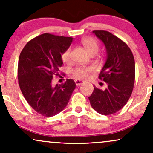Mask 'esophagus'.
Wrapping results in <instances>:
<instances>
[{
    "label": "esophagus",
    "instance_id": "34e87169",
    "mask_svg": "<svg viewBox=\"0 0 153 153\" xmlns=\"http://www.w3.org/2000/svg\"><path fill=\"white\" fill-rule=\"evenodd\" d=\"M75 84H76L77 86H78V85H81L82 84L84 83V82L82 81V80H75Z\"/></svg>",
    "mask_w": 153,
    "mask_h": 153
}]
</instances>
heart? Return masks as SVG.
Masks as SVG:
<instances>
[{
    "label": "heart",
    "instance_id": "obj_1",
    "mask_svg": "<svg viewBox=\"0 0 153 153\" xmlns=\"http://www.w3.org/2000/svg\"><path fill=\"white\" fill-rule=\"evenodd\" d=\"M81 43L85 50L89 54L96 53L99 50V45L96 39L92 37H85L81 40ZM71 47L67 48L61 54V58L64 62H68L71 59ZM91 72V69L85 67H78L73 71V75L75 78L78 80H83L86 78L88 73Z\"/></svg>",
    "mask_w": 153,
    "mask_h": 153
}]
</instances>
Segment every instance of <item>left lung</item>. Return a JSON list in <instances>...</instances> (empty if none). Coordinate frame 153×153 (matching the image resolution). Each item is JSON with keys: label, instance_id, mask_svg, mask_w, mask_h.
<instances>
[{"label": "left lung", "instance_id": "1", "mask_svg": "<svg viewBox=\"0 0 153 153\" xmlns=\"http://www.w3.org/2000/svg\"><path fill=\"white\" fill-rule=\"evenodd\" d=\"M104 44L106 61L99 78L107 83L105 90L96 86L88 99L95 111L102 115L113 114L125 106L130 98L135 79L134 56L122 39L103 30L93 31Z\"/></svg>", "mask_w": 153, "mask_h": 153}]
</instances>
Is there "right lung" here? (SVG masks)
Returning <instances> with one entry per match:
<instances>
[{"label": "right lung", "mask_w": 153, "mask_h": 153, "mask_svg": "<svg viewBox=\"0 0 153 153\" xmlns=\"http://www.w3.org/2000/svg\"><path fill=\"white\" fill-rule=\"evenodd\" d=\"M72 42V37L46 33L28 42L19 56V87L28 103L44 117L62 111L75 88L72 79L54 87L52 85L54 75L59 76V68L63 64L61 54Z\"/></svg>", "instance_id": "add662e5"}]
</instances>
